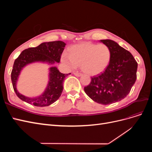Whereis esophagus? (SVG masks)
<instances>
[{
	"label": "esophagus",
	"mask_w": 152,
	"mask_h": 152,
	"mask_svg": "<svg viewBox=\"0 0 152 152\" xmlns=\"http://www.w3.org/2000/svg\"><path fill=\"white\" fill-rule=\"evenodd\" d=\"M73 74H74L76 77H80L82 75V73H78V72H74L73 73Z\"/></svg>",
	"instance_id": "esophagus-1"
}]
</instances>
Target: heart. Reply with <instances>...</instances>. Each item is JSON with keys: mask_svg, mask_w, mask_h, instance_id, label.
Returning a JSON list of instances; mask_svg holds the SVG:
<instances>
[{"mask_svg": "<svg viewBox=\"0 0 152 152\" xmlns=\"http://www.w3.org/2000/svg\"><path fill=\"white\" fill-rule=\"evenodd\" d=\"M111 51L104 44L84 42L73 45L70 54L64 53L62 61L71 69L81 66L89 75H95L103 72L109 65Z\"/></svg>", "mask_w": 152, "mask_h": 152, "instance_id": "b5f03b06", "label": "heart"}]
</instances>
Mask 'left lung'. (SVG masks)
<instances>
[{"label":"left lung","instance_id":"1","mask_svg":"<svg viewBox=\"0 0 152 152\" xmlns=\"http://www.w3.org/2000/svg\"><path fill=\"white\" fill-rule=\"evenodd\" d=\"M111 51V59L103 73L91 77L84 91L94 102L107 105L119 102L129 93L136 80L137 63L132 54L110 39L100 40Z\"/></svg>","mask_w":152,"mask_h":152}]
</instances>
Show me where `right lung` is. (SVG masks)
Masks as SVG:
<instances>
[{"instance_id":"add662e5","label":"right lung","mask_w":152,"mask_h":152,"mask_svg":"<svg viewBox=\"0 0 152 152\" xmlns=\"http://www.w3.org/2000/svg\"><path fill=\"white\" fill-rule=\"evenodd\" d=\"M66 45L62 41L43 42L37 47L30 48L23 50L15 61L11 72V80L14 91L22 101L36 107H48L59 99L63 89L65 77L71 73H62L56 66L49 68V82L44 93L37 97L29 98L21 94L16 88L17 82L21 71L31 63L41 62L49 65L59 63L61 54Z\"/></svg>"}]
</instances>
